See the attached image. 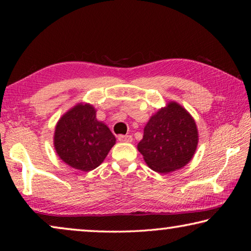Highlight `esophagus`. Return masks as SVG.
<instances>
[{
    "mask_svg": "<svg viewBox=\"0 0 251 251\" xmlns=\"http://www.w3.org/2000/svg\"><path fill=\"white\" fill-rule=\"evenodd\" d=\"M118 141L125 142V143H130V142H133V137H131L130 135H120V136H118Z\"/></svg>",
    "mask_w": 251,
    "mask_h": 251,
    "instance_id": "esophagus-1",
    "label": "esophagus"
}]
</instances>
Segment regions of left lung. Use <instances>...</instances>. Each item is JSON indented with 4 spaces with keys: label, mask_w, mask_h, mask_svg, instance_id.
Returning a JSON list of instances; mask_svg holds the SVG:
<instances>
[{
    "label": "left lung",
    "mask_w": 251,
    "mask_h": 251,
    "mask_svg": "<svg viewBox=\"0 0 251 251\" xmlns=\"http://www.w3.org/2000/svg\"><path fill=\"white\" fill-rule=\"evenodd\" d=\"M198 141L194 117L172 100L147 122L137 150L151 169L168 174L185 167L193 159Z\"/></svg>",
    "instance_id": "obj_1"
}]
</instances>
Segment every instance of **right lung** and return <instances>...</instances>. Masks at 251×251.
Here are the masks:
<instances>
[{
	"mask_svg": "<svg viewBox=\"0 0 251 251\" xmlns=\"http://www.w3.org/2000/svg\"><path fill=\"white\" fill-rule=\"evenodd\" d=\"M53 143L66 165L86 173L103 163L116 138L107 125L97 120L94 106L78 103L58 120Z\"/></svg>",
	"mask_w": 251,
	"mask_h": 251,
	"instance_id": "right-lung-1",
	"label": "right lung"
}]
</instances>
